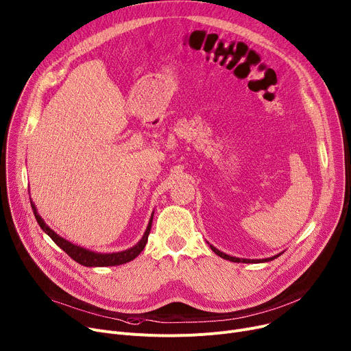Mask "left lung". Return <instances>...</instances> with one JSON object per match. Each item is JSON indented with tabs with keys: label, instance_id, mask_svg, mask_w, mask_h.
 <instances>
[{
	"label": "left lung",
	"instance_id": "obj_1",
	"mask_svg": "<svg viewBox=\"0 0 351 351\" xmlns=\"http://www.w3.org/2000/svg\"><path fill=\"white\" fill-rule=\"evenodd\" d=\"M207 244H210V243H207ZM210 248L213 250V252L215 254H217L219 256H221V258H224V260H228V261H232V263H244V264H256V263H268V261H272V260H275V258H278L279 255L281 254H276V255H274V256H269V258H264V260H247V258H237V256H231V255H228V254H224V252H221L220 250H217L216 247H213L212 244H210Z\"/></svg>",
	"mask_w": 351,
	"mask_h": 351
}]
</instances>
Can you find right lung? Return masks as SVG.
<instances>
[{
	"mask_svg": "<svg viewBox=\"0 0 351 351\" xmlns=\"http://www.w3.org/2000/svg\"><path fill=\"white\" fill-rule=\"evenodd\" d=\"M31 206H32V210H34L35 219H36L38 224L40 226V228L70 256V258H73L76 263H79L80 265H84V267H114V265H121V264L132 261L135 256H138L139 252H141L145 248L147 241H148V236H149V231H151V226H152V219H154V213H152L143 239L139 240L134 247H131L125 251H120V252H104L103 254V252L90 251L87 248L76 245L73 243L67 241L66 239L60 237L58 232H55L49 226H46L43 219L39 216L36 206L34 204L32 200H31Z\"/></svg>",
	"mask_w": 351,
	"mask_h": 351,
	"instance_id": "obj_1",
	"label": "right lung"
}]
</instances>
